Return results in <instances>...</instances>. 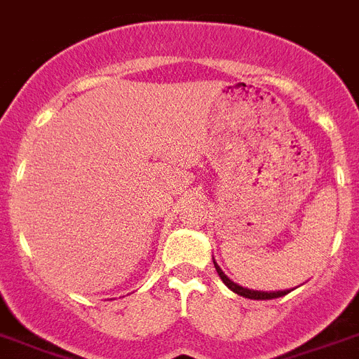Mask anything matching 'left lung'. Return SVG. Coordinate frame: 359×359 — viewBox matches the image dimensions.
Returning a JSON list of instances; mask_svg holds the SVG:
<instances>
[{
  "mask_svg": "<svg viewBox=\"0 0 359 359\" xmlns=\"http://www.w3.org/2000/svg\"><path fill=\"white\" fill-rule=\"evenodd\" d=\"M212 262H215V260H212ZM215 268H216V271H218V275H220V279L224 280V284H226L227 288L233 290V292L238 293V295H242V297H245V299H257V301H260V299H262V301H264V299L283 297V295H286V293L292 292V290H284V292H259V290H248V288H244V286H238L236 283H233V280H231L229 277L224 273V271H222L220 266L216 264V262H215Z\"/></svg>",
  "mask_w": 359,
  "mask_h": 359,
  "instance_id": "8db88e82",
  "label": "left lung"
}]
</instances>
